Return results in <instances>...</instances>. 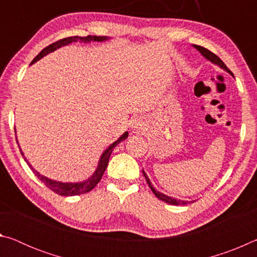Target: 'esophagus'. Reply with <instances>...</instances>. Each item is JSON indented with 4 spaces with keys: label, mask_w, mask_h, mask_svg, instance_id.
<instances>
[{
    "label": "esophagus",
    "mask_w": 257,
    "mask_h": 257,
    "mask_svg": "<svg viewBox=\"0 0 257 257\" xmlns=\"http://www.w3.org/2000/svg\"><path fill=\"white\" fill-rule=\"evenodd\" d=\"M133 128L134 129H139L142 127V124H141V120H139L138 118H136V119H134L133 120Z\"/></svg>",
    "instance_id": "obj_1"
}]
</instances>
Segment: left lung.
<instances>
[{
  "mask_svg": "<svg viewBox=\"0 0 257 257\" xmlns=\"http://www.w3.org/2000/svg\"><path fill=\"white\" fill-rule=\"evenodd\" d=\"M193 46L199 52V53H201V54L204 56V58L207 59L208 61H211L212 63L216 64V66H219L220 68H222L223 70H225L227 72H229L230 75L233 76V73L229 70L228 67L225 66V64L223 63V61L221 60V59L219 58V56L215 55L214 53H212L211 51H208L207 49H205V47H203V46H198V45H193ZM143 175H144L145 179H146V181H147V184H149V186H150V188L152 189V191H153L155 196L158 197V198H160L161 201H163V202L168 203V204H171V205H186V204H189V203L195 202V201H193V202H191V201H190V202H189V201H181V199L173 198V197H170V196H167V195H164V194H162V193H160V191L156 190V189L154 188V187H153V185H152L151 180L149 179V177L146 176V173L144 172V170H143Z\"/></svg>",
  "mask_w": 257,
  "mask_h": 257,
  "instance_id": "8db88e82",
  "label": "left lung"
}]
</instances>
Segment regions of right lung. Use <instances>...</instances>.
Returning a JSON list of instances; mask_svg holds the SVG:
<instances>
[{
  "label": "right lung",
  "instance_id": "1",
  "mask_svg": "<svg viewBox=\"0 0 257 257\" xmlns=\"http://www.w3.org/2000/svg\"><path fill=\"white\" fill-rule=\"evenodd\" d=\"M108 38L105 36H92V35H89V36H86V37H79V36H72V37H67V38H63V40H60L58 42L53 43V44H51L49 46H46L45 49H43L40 54H38L36 58H35L32 63L33 64L38 61L40 59H42L43 56L47 55L51 52H53L55 50L60 49V47H62L64 45H68L70 44V43H75V42H82V43H90V42H103V41H107ZM128 137V132H125L122 136H121L118 141H115L114 143H112V144L107 147V149L103 152V154L101 155V158H99L98 161V165H97V169L95 170V172L93 173V176H90L88 179L85 180V181H80V182H61V181H55V180H52L49 179L47 177H44L43 175H41L40 172H37L35 169L32 167V164H30L27 159L24 156V152L21 151L20 149V153L21 155L24 156V159L27 164L29 165V168L32 169V171L35 173V176H36L38 179H40L43 184H44L47 188H50L52 191H54L55 194L61 195V196H76V195H81V194H86L88 193V191L92 190L95 186H96L99 180H101V178L103 176L104 171H105V169L108 164V159H110L111 153L114 147L120 144L121 142L124 141L125 138ZM17 139V137H16ZM18 143V142H17ZM19 146V144H18Z\"/></svg>",
  "mask_w": 257,
  "mask_h": 257
}]
</instances>
